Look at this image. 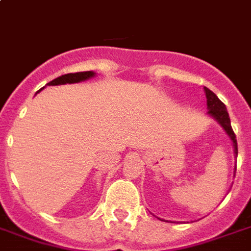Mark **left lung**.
I'll return each mask as SVG.
<instances>
[{
	"label": "left lung",
	"instance_id": "left-lung-1",
	"mask_svg": "<svg viewBox=\"0 0 251 251\" xmlns=\"http://www.w3.org/2000/svg\"><path fill=\"white\" fill-rule=\"evenodd\" d=\"M205 98H207V110L208 113L207 114L212 117L214 120L222 126V129L226 131V134L230 137V140L232 142V147H234V154L235 157L238 156V147H237V138H235V134L232 131L231 122H230V117H228V113H227V109L225 103L222 102L221 99L216 97L215 94L211 91L210 88L204 87ZM164 221V219H161Z\"/></svg>",
	"mask_w": 251,
	"mask_h": 251
}]
</instances>
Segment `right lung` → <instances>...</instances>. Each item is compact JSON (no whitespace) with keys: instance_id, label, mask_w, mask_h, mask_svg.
<instances>
[{"instance_id":"1","label":"right lung","mask_w":251,"mask_h":251,"mask_svg":"<svg viewBox=\"0 0 251 251\" xmlns=\"http://www.w3.org/2000/svg\"><path fill=\"white\" fill-rule=\"evenodd\" d=\"M95 76V72L94 71H83V72H75V74H66L62 76L53 79L52 82L47 83V86H59V84H72V83H79L84 82L87 79ZM43 90V88H41ZM39 93V91H37Z\"/></svg>"}]
</instances>
